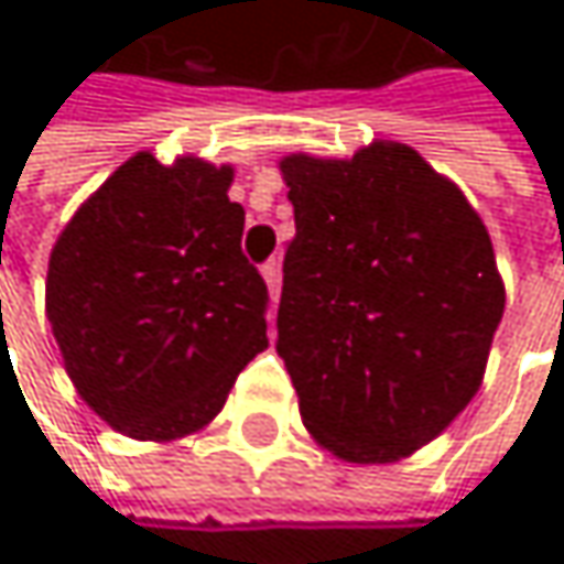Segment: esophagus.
Wrapping results in <instances>:
<instances>
[{
    "instance_id": "obj_1",
    "label": "esophagus",
    "mask_w": 564,
    "mask_h": 564,
    "mask_svg": "<svg viewBox=\"0 0 564 564\" xmlns=\"http://www.w3.org/2000/svg\"><path fill=\"white\" fill-rule=\"evenodd\" d=\"M261 278L268 283V293H271V303H278V293H281V261L271 258L264 268H261Z\"/></svg>"
}]
</instances>
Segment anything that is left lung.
Instances as JSON below:
<instances>
[{"mask_svg":"<svg viewBox=\"0 0 564 564\" xmlns=\"http://www.w3.org/2000/svg\"><path fill=\"white\" fill-rule=\"evenodd\" d=\"M296 235L283 251L278 352L313 441L394 464L477 394L507 286L467 195L417 150L281 160Z\"/></svg>","mask_w":564,"mask_h":564,"instance_id":"left-lung-1","label":"left lung"}]
</instances>
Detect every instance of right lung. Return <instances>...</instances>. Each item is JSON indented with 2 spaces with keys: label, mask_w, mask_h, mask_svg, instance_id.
Masks as SVG:
<instances>
[{
  "label": "right lung",
  "mask_w": 564,
  "mask_h": 564,
  "mask_svg": "<svg viewBox=\"0 0 564 564\" xmlns=\"http://www.w3.org/2000/svg\"><path fill=\"white\" fill-rule=\"evenodd\" d=\"M231 166L130 156L64 225L45 313L64 372L133 441H178L228 401L268 349V286L241 254Z\"/></svg>",
  "instance_id": "add662e5"
}]
</instances>
